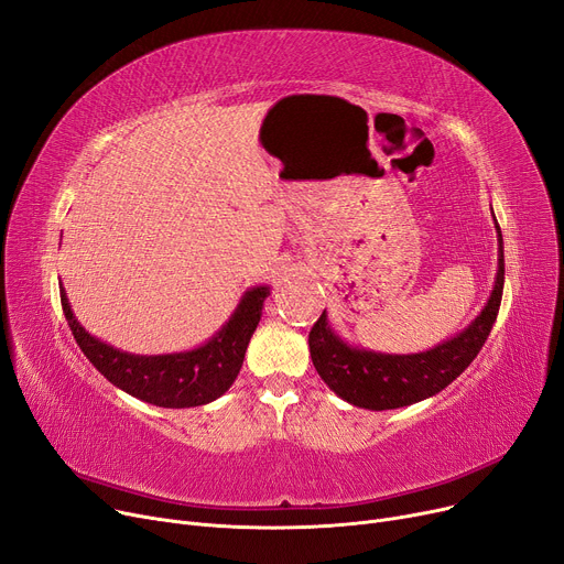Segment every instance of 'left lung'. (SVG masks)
I'll return each mask as SVG.
<instances>
[{
    "mask_svg": "<svg viewBox=\"0 0 564 564\" xmlns=\"http://www.w3.org/2000/svg\"><path fill=\"white\" fill-rule=\"evenodd\" d=\"M496 221V217H494ZM498 232V272L496 283L482 313L468 327L443 340L441 345L419 354H381L347 345L334 334L327 311L319 315L308 334L311 359L324 383L354 406L372 411L409 406L436 395L455 381L482 349L502 300L506 281V258H502V235Z\"/></svg>",
    "mask_w": 564,
    "mask_h": 564,
    "instance_id": "8db88e82",
    "label": "left lung"
}]
</instances>
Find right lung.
Segmentation results:
<instances>
[{
  "instance_id": "add662e5",
  "label": "right lung",
  "mask_w": 564,
  "mask_h": 564,
  "mask_svg": "<svg viewBox=\"0 0 564 564\" xmlns=\"http://www.w3.org/2000/svg\"><path fill=\"white\" fill-rule=\"evenodd\" d=\"M267 294H270L267 285L247 290L230 319L205 345L181 354H160V357L128 354L88 334L75 319L64 288L62 306L84 357L113 387L148 404L185 409L213 402L230 389L242 368L245 351L260 322Z\"/></svg>"
}]
</instances>
